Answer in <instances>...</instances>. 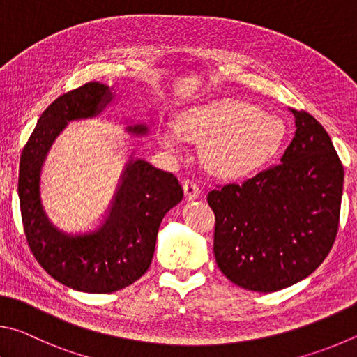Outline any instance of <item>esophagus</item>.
<instances>
[{"instance_id": "34e87169", "label": "esophagus", "mask_w": 357, "mask_h": 357, "mask_svg": "<svg viewBox=\"0 0 357 357\" xmlns=\"http://www.w3.org/2000/svg\"><path fill=\"white\" fill-rule=\"evenodd\" d=\"M183 192H185V197L188 199V201H195V199L201 196V190H199V186L192 182V180H185Z\"/></svg>"}]
</instances>
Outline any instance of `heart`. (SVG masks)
Returning a JSON list of instances; mask_svg holds the SVG:
<instances>
[{
  "mask_svg": "<svg viewBox=\"0 0 357 357\" xmlns=\"http://www.w3.org/2000/svg\"><path fill=\"white\" fill-rule=\"evenodd\" d=\"M285 136L282 119L238 100H215L180 112L175 131L160 130L162 146L177 150L180 137L201 144L207 171L222 178L248 177L270 161Z\"/></svg>",
  "mask_w": 357,
  "mask_h": 357,
  "instance_id": "obj_1",
  "label": "heart"
}]
</instances>
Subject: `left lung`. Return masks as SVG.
<instances>
[{"instance_id":"obj_1","label":"left lung","mask_w":357,"mask_h":357,"mask_svg":"<svg viewBox=\"0 0 357 357\" xmlns=\"http://www.w3.org/2000/svg\"><path fill=\"white\" fill-rule=\"evenodd\" d=\"M291 112L295 137L279 165L207 196L216 220V264L246 290L271 293L305 279L326 259L339 230L342 161L314 116Z\"/></svg>"}]
</instances>
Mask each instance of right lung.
I'll use <instances>...</instances> for the list:
<instances>
[{
    "label": "right lung",
    "mask_w": 357,
    "mask_h": 357,
    "mask_svg": "<svg viewBox=\"0 0 357 357\" xmlns=\"http://www.w3.org/2000/svg\"><path fill=\"white\" fill-rule=\"evenodd\" d=\"M111 100L109 87L97 81L56 98L23 147L18 172L24 235L36 260L58 282L86 293H112L139 279L152 264L162 218L183 197L175 175L130 156L97 224L66 232L50 221L40 199V171L50 147L68 122L100 114ZM127 130L147 133L146 125Z\"/></svg>",
    "instance_id": "right-lung-1"
}]
</instances>
